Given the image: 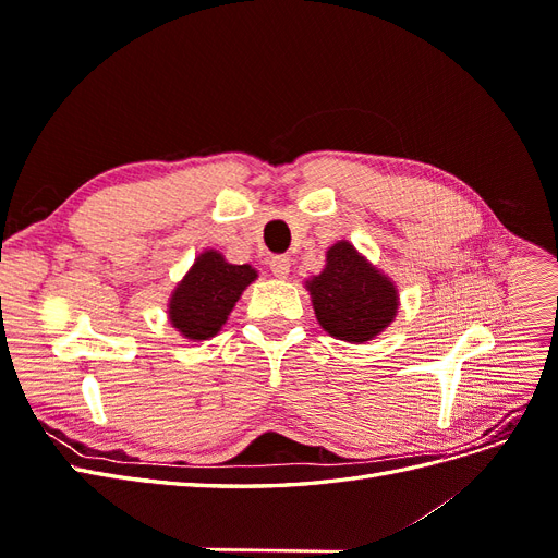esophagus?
Returning <instances> with one entry per match:
<instances>
[{
	"label": "esophagus",
	"instance_id": "esophagus-1",
	"mask_svg": "<svg viewBox=\"0 0 558 558\" xmlns=\"http://www.w3.org/2000/svg\"><path fill=\"white\" fill-rule=\"evenodd\" d=\"M269 269H272L275 277L283 279V277H289V272H291V260L286 256H275L272 260H269Z\"/></svg>",
	"mask_w": 558,
	"mask_h": 558
}]
</instances>
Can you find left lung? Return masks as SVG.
Returning <instances> with one entry per match:
<instances>
[{"mask_svg":"<svg viewBox=\"0 0 558 558\" xmlns=\"http://www.w3.org/2000/svg\"><path fill=\"white\" fill-rule=\"evenodd\" d=\"M320 328L344 342H367L391 324L398 310L396 286L349 242H337L326 269L307 281Z\"/></svg>","mask_w":558,"mask_h":558,"instance_id":"obj_1","label":"left lung"}]
</instances>
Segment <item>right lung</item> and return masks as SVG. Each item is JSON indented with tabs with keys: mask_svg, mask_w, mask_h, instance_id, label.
Masks as SVG:
<instances>
[{
	"mask_svg": "<svg viewBox=\"0 0 558 558\" xmlns=\"http://www.w3.org/2000/svg\"><path fill=\"white\" fill-rule=\"evenodd\" d=\"M253 279L256 269L251 265H230L221 253L205 251L170 300L172 326L189 340H209Z\"/></svg>",
	"mask_w": 558,
	"mask_h": 558,
	"instance_id": "1",
	"label": "right lung"
}]
</instances>
